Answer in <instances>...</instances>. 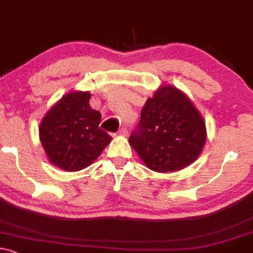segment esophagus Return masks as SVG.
<instances>
[{"instance_id": "esophagus-1", "label": "esophagus", "mask_w": 253, "mask_h": 253, "mask_svg": "<svg viewBox=\"0 0 253 253\" xmlns=\"http://www.w3.org/2000/svg\"><path fill=\"white\" fill-rule=\"evenodd\" d=\"M118 134L119 135H126L127 134V129H126V127H121V129H119V131H118Z\"/></svg>"}]
</instances>
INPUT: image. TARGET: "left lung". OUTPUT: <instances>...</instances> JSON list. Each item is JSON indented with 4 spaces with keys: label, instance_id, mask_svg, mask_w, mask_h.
Wrapping results in <instances>:
<instances>
[{
    "label": "left lung",
    "instance_id": "obj_1",
    "mask_svg": "<svg viewBox=\"0 0 253 253\" xmlns=\"http://www.w3.org/2000/svg\"><path fill=\"white\" fill-rule=\"evenodd\" d=\"M203 117L177 88H159L146 101L129 142L149 169L170 172L188 167L205 145Z\"/></svg>",
    "mask_w": 253,
    "mask_h": 253
}]
</instances>
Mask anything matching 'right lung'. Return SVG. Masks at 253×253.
Instances as JSON below:
<instances>
[{
  "mask_svg": "<svg viewBox=\"0 0 253 253\" xmlns=\"http://www.w3.org/2000/svg\"><path fill=\"white\" fill-rule=\"evenodd\" d=\"M88 91L61 97L43 118L40 138L50 163L66 171L90 165L112 137L100 129L101 113L89 105Z\"/></svg>",
  "mask_w": 253,
  "mask_h": 253,
  "instance_id": "1",
  "label": "right lung"
}]
</instances>
